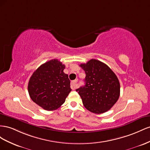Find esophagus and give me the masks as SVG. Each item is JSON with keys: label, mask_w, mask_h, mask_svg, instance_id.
I'll use <instances>...</instances> for the list:
<instances>
[{"label": "esophagus", "mask_w": 150, "mask_h": 150, "mask_svg": "<svg viewBox=\"0 0 150 150\" xmlns=\"http://www.w3.org/2000/svg\"><path fill=\"white\" fill-rule=\"evenodd\" d=\"M76 83H77V80H74L71 82V88L72 90H75L76 88Z\"/></svg>", "instance_id": "1"}]
</instances>
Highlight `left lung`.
<instances>
[{"label":"left lung","mask_w":150,"mask_h":150,"mask_svg":"<svg viewBox=\"0 0 150 150\" xmlns=\"http://www.w3.org/2000/svg\"><path fill=\"white\" fill-rule=\"evenodd\" d=\"M80 67L85 71V85L76 90L84 107L95 114L107 112L116 103L120 96L117 76L106 65L92 59Z\"/></svg>","instance_id":"obj_1"}]
</instances>
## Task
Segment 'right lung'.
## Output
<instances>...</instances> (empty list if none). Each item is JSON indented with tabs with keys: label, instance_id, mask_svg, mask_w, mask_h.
I'll return each instance as SVG.
<instances>
[{
	"label": "right lung",
	"instance_id": "obj_1",
	"mask_svg": "<svg viewBox=\"0 0 150 150\" xmlns=\"http://www.w3.org/2000/svg\"><path fill=\"white\" fill-rule=\"evenodd\" d=\"M65 68L58 59H51L41 65L29 79V96L45 110L58 109L71 91L68 75L63 72Z\"/></svg>",
	"mask_w": 150,
	"mask_h": 150
}]
</instances>
